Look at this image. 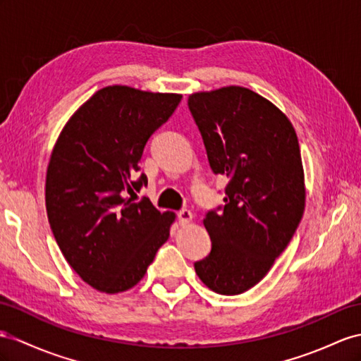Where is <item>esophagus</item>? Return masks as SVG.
Listing matches in <instances>:
<instances>
[{"label":"esophagus","mask_w":361,"mask_h":361,"mask_svg":"<svg viewBox=\"0 0 361 361\" xmlns=\"http://www.w3.org/2000/svg\"><path fill=\"white\" fill-rule=\"evenodd\" d=\"M192 218H193L192 212H190V210H188V209H183V210H180V212H178V223H180L181 226H186V224H189L190 221H192Z\"/></svg>","instance_id":"esophagus-1"}]
</instances>
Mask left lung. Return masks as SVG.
I'll return each mask as SVG.
<instances>
[{
    "instance_id": "8db88e82",
    "label": "left lung",
    "mask_w": 361,
    "mask_h": 361,
    "mask_svg": "<svg viewBox=\"0 0 361 361\" xmlns=\"http://www.w3.org/2000/svg\"><path fill=\"white\" fill-rule=\"evenodd\" d=\"M210 168L230 178L224 207L202 219L212 239L195 271L207 288L235 295L270 271L305 210V175L294 128L269 99L244 87L189 96Z\"/></svg>"
}]
</instances>
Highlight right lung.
Returning <instances> with one entry per match:
<instances>
[{"mask_svg":"<svg viewBox=\"0 0 361 361\" xmlns=\"http://www.w3.org/2000/svg\"><path fill=\"white\" fill-rule=\"evenodd\" d=\"M181 94L111 85L94 92L61 131L45 178L54 239L82 281L116 294L143 279L168 241L173 212L135 202L146 142L177 109ZM131 195V197H128Z\"/></svg>","mask_w":361,"mask_h":361,"instance_id":"obj_1","label":"right lung"}]
</instances>
